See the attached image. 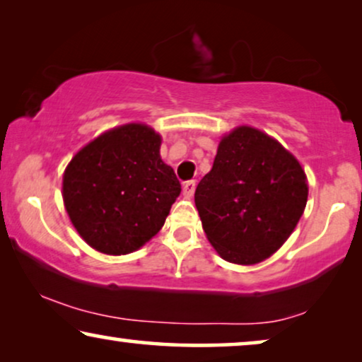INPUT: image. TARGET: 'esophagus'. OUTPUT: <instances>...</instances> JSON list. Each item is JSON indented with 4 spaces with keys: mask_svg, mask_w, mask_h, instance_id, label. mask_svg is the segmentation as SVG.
I'll return each mask as SVG.
<instances>
[{
    "mask_svg": "<svg viewBox=\"0 0 362 362\" xmlns=\"http://www.w3.org/2000/svg\"><path fill=\"white\" fill-rule=\"evenodd\" d=\"M194 191H196V181L194 180L182 182V194H185L186 197H191L192 194H194Z\"/></svg>",
    "mask_w": 362,
    "mask_h": 362,
    "instance_id": "esophagus-1",
    "label": "esophagus"
}]
</instances>
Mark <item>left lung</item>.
I'll return each mask as SVG.
<instances>
[{
  "label": "left lung",
  "mask_w": 362,
  "mask_h": 362,
  "mask_svg": "<svg viewBox=\"0 0 362 362\" xmlns=\"http://www.w3.org/2000/svg\"><path fill=\"white\" fill-rule=\"evenodd\" d=\"M308 199L298 160L252 127H237L217 148L194 202L207 240L222 259L254 265L284 245Z\"/></svg>",
  "instance_id": "obj_1"
}]
</instances>
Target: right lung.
Returning <instances> with one entry per match:
<instances>
[{
  "instance_id": "1",
  "label": "right lung",
  "mask_w": 362,
  "mask_h": 362,
  "mask_svg": "<svg viewBox=\"0 0 362 362\" xmlns=\"http://www.w3.org/2000/svg\"><path fill=\"white\" fill-rule=\"evenodd\" d=\"M161 136L143 123L112 128L72 158L62 180L64 206L93 249L125 255L165 224L181 185L160 156Z\"/></svg>"
}]
</instances>
